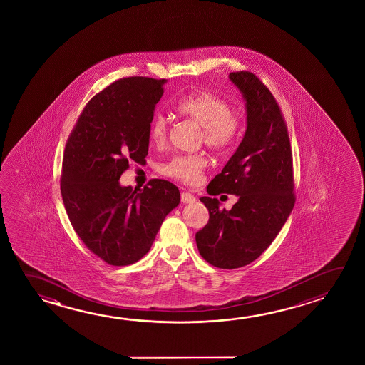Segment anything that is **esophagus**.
I'll return each mask as SVG.
<instances>
[{"label":"esophagus","instance_id":"esophagus-1","mask_svg":"<svg viewBox=\"0 0 365 365\" xmlns=\"http://www.w3.org/2000/svg\"><path fill=\"white\" fill-rule=\"evenodd\" d=\"M180 201L183 203H191L196 201V197L190 192H182L180 193Z\"/></svg>","mask_w":365,"mask_h":365}]
</instances>
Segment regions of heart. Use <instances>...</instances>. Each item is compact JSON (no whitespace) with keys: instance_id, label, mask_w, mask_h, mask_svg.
Here are the masks:
<instances>
[{"instance_id":"b5f03b06","label":"heart","mask_w":365,"mask_h":365,"mask_svg":"<svg viewBox=\"0 0 365 365\" xmlns=\"http://www.w3.org/2000/svg\"><path fill=\"white\" fill-rule=\"evenodd\" d=\"M177 109L202 127L201 141L210 149L225 151L233 146L240 136L242 117L222 96L210 91L192 93L180 99ZM168 127L165 114L155 112L150 120V140L156 145L164 144ZM206 164V159L200 154L175 155L163 165V173L187 185H196L202 178Z\"/></svg>"}]
</instances>
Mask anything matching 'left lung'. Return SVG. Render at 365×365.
<instances>
[{
  "label": "left lung",
  "mask_w": 365,
  "mask_h": 365,
  "mask_svg": "<svg viewBox=\"0 0 365 365\" xmlns=\"http://www.w3.org/2000/svg\"><path fill=\"white\" fill-rule=\"evenodd\" d=\"M243 93L247 130L234 155L207 185V193L237 195L230 211L217 198L201 197L209 221L196 233L198 252L219 269L243 267L275 240L295 203L293 155L275 96L250 71L230 72Z\"/></svg>",
  "instance_id": "obj_1"
}]
</instances>
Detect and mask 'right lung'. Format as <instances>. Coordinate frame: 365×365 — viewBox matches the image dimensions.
Listing matches in <instances>:
<instances>
[{
	"label": "right lung",
	"mask_w": 365,
	"mask_h": 365,
	"mask_svg": "<svg viewBox=\"0 0 365 365\" xmlns=\"http://www.w3.org/2000/svg\"><path fill=\"white\" fill-rule=\"evenodd\" d=\"M164 78H120L90 99L67 138L61 193L86 248L112 266L138 262L149 252L180 190L165 180L122 187L130 163L143 164L149 125L164 94Z\"/></svg>",
	"instance_id": "add662e5"
}]
</instances>
